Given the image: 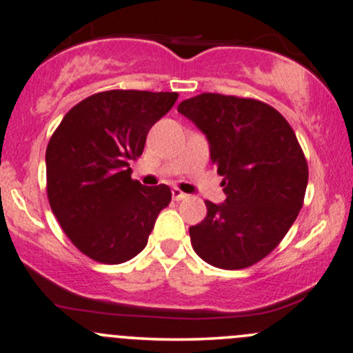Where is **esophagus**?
I'll use <instances>...</instances> for the list:
<instances>
[{
  "label": "esophagus",
  "instance_id": "34e87169",
  "mask_svg": "<svg viewBox=\"0 0 353 353\" xmlns=\"http://www.w3.org/2000/svg\"><path fill=\"white\" fill-rule=\"evenodd\" d=\"M185 197H188V194L182 192L181 189H177V188L172 189V199L174 201H182V199H185Z\"/></svg>",
  "mask_w": 353,
  "mask_h": 353
}]
</instances>
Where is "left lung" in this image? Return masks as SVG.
<instances>
[{
	"label": "left lung",
	"mask_w": 353,
	"mask_h": 353,
	"mask_svg": "<svg viewBox=\"0 0 353 353\" xmlns=\"http://www.w3.org/2000/svg\"><path fill=\"white\" fill-rule=\"evenodd\" d=\"M182 116L208 137L225 201H205L208 216L189 228L190 244L208 264L245 269L269 255L302 209L309 168L281 112L257 99L204 94L182 101Z\"/></svg>",
	"instance_id": "obj_1"
}]
</instances>
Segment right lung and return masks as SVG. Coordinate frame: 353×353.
Segmentation results:
<instances>
[{
    "label": "right lung",
    "mask_w": 353,
    "mask_h": 353,
    "mask_svg": "<svg viewBox=\"0 0 353 353\" xmlns=\"http://www.w3.org/2000/svg\"><path fill=\"white\" fill-rule=\"evenodd\" d=\"M177 92L114 89L92 94L63 117L46 149L48 199L66 236L83 254L121 264L148 244L171 202L169 185L131 179L129 161L144 151L149 129Z\"/></svg>",
    "instance_id": "1"
}]
</instances>
